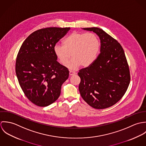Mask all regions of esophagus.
Instances as JSON below:
<instances>
[{
    "instance_id": "esophagus-1",
    "label": "esophagus",
    "mask_w": 146,
    "mask_h": 146,
    "mask_svg": "<svg viewBox=\"0 0 146 146\" xmlns=\"http://www.w3.org/2000/svg\"><path fill=\"white\" fill-rule=\"evenodd\" d=\"M75 74H76V73H75V72H73V71H70V72H69V75H70V76L74 75Z\"/></svg>"
}]
</instances>
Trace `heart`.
<instances>
[{
  "label": "heart",
  "mask_w": 146,
  "mask_h": 146,
  "mask_svg": "<svg viewBox=\"0 0 146 146\" xmlns=\"http://www.w3.org/2000/svg\"><path fill=\"white\" fill-rule=\"evenodd\" d=\"M100 49V42L96 34L73 32L64 40L63 45L55 44L53 52L63 65L71 56L72 58L66 67L75 70L80 66L84 68L91 66L96 61Z\"/></svg>",
  "instance_id": "b5f03b06"
}]
</instances>
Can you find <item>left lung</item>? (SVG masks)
<instances>
[{
  "label": "left lung",
  "instance_id": "1",
  "mask_svg": "<svg viewBox=\"0 0 146 146\" xmlns=\"http://www.w3.org/2000/svg\"><path fill=\"white\" fill-rule=\"evenodd\" d=\"M100 38V54L91 66L78 72L79 89L84 100L96 109H104L117 103L130 83L129 66L119 42L98 27L83 28Z\"/></svg>",
  "mask_w": 146,
  "mask_h": 146
}]
</instances>
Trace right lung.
I'll return each instance as SVG.
<instances>
[{
  "label": "right lung",
  "mask_w": 146,
  "mask_h": 146,
  "mask_svg": "<svg viewBox=\"0 0 146 146\" xmlns=\"http://www.w3.org/2000/svg\"><path fill=\"white\" fill-rule=\"evenodd\" d=\"M70 27H48L31 34L23 42L16 62V73L27 98L45 107L60 97L61 86L68 79V69L57 62L54 45Z\"/></svg>",
  "instance_id": "right-lung-1"
}]
</instances>
